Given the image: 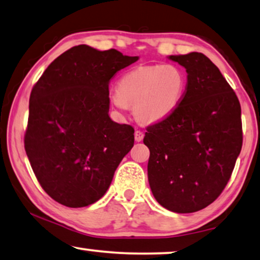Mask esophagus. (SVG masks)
<instances>
[{"label": "esophagus", "mask_w": 260, "mask_h": 260, "mask_svg": "<svg viewBox=\"0 0 260 260\" xmlns=\"http://www.w3.org/2000/svg\"><path fill=\"white\" fill-rule=\"evenodd\" d=\"M143 138H144V134H143L141 130L135 131V139H136V142L143 141Z\"/></svg>", "instance_id": "esophagus-1"}]
</instances>
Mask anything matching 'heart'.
<instances>
[{
	"label": "heart",
	"instance_id": "1",
	"mask_svg": "<svg viewBox=\"0 0 260 260\" xmlns=\"http://www.w3.org/2000/svg\"><path fill=\"white\" fill-rule=\"evenodd\" d=\"M184 71L174 64L139 67L119 78L110 102L119 110L134 105L139 121L155 123L169 117L178 108L185 92Z\"/></svg>",
	"mask_w": 260,
	"mask_h": 260
}]
</instances>
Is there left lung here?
<instances>
[{
    "mask_svg": "<svg viewBox=\"0 0 260 260\" xmlns=\"http://www.w3.org/2000/svg\"><path fill=\"white\" fill-rule=\"evenodd\" d=\"M186 69L178 108L146 127L148 178L156 201L177 213L206 208L226 186L243 145L242 109L219 69L202 52L170 56Z\"/></svg>",
    "mask_w": 260,
    "mask_h": 260,
    "instance_id": "8db88e82",
    "label": "left lung"
}]
</instances>
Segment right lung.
<instances>
[{
	"label": "right lung",
	"instance_id": "obj_1",
	"mask_svg": "<svg viewBox=\"0 0 260 260\" xmlns=\"http://www.w3.org/2000/svg\"><path fill=\"white\" fill-rule=\"evenodd\" d=\"M137 59L81 44L32 86L24 149L42 189L59 204L83 208L102 198L134 146V127L109 117V84Z\"/></svg>",
	"mask_w": 260,
	"mask_h": 260
}]
</instances>
